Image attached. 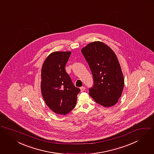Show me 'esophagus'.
I'll return each instance as SVG.
<instances>
[{"label": "esophagus", "mask_w": 154, "mask_h": 154, "mask_svg": "<svg viewBox=\"0 0 154 154\" xmlns=\"http://www.w3.org/2000/svg\"><path fill=\"white\" fill-rule=\"evenodd\" d=\"M80 91H81L82 92H83V91H85V87H80Z\"/></svg>", "instance_id": "esophagus-1"}]
</instances>
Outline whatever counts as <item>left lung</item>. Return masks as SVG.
Wrapping results in <instances>:
<instances>
[{
    "mask_svg": "<svg viewBox=\"0 0 154 154\" xmlns=\"http://www.w3.org/2000/svg\"><path fill=\"white\" fill-rule=\"evenodd\" d=\"M91 69L93 87L89 94L105 107L118 102L124 87V78L118 59L114 51L100 41H94L82 49Z\"/></svg>",
    "mask_w": 154,
    "mask_h": 154,
    "instance_id": "obj_1",
    "label": "left lung"
}]
</instances>
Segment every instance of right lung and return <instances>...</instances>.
<instances>
[{
	"label": "right lung",
	"mask_w": 154,
	"mask_h": 154,
	"mask_svg": "<svg viewBox=\"0 0 154 154\" xmlns=\"http://www.w3.org/2000/svg\"><path fill=\"white\" fill-rule=\"evenodd\" d=\"M71 51H55L41 69V90L46 104L54 113L66 115L75 106L80 88L72 84L65 67Z\"/></svg>",
	"instance_id": "add662e5"
}]
</instances>
